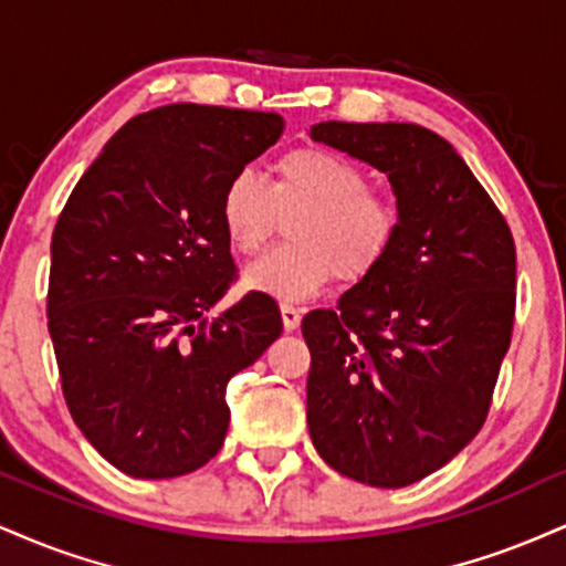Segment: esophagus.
<instances>
[{
  "instance_id": "34e87169",
  "label": "esophagus",
  "mask_w": 566,
  "mask_h": 566,
  "mask_svg": "<svg viewBox=\"0 0 566 566\" xmlns=\"http://www.w3.org/2000/svg\"><path fill=\"white\" fill-rule=\"evenodd\" d=\"M301 318H303V311L301 308H295V305H290V303L282 305V324H284V329L295 332L297 326H301Z\"/></svg>"
}]
</instances>
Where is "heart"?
<instances>
[{"label":"heart","instance_id":"b5f03b06","mask_svg":"<svg viewBox=\"0 0 566 566\" xmlns=\"http://www.w3.org/2000/svg\"><path fill=\"white\" fill-rule=\"evenodd\" d=\"M287 244L269 250L244 269L242 284L276 301H308L332 276L360 282L398 237L400 213L390 197L371 192L364 168L324 147L282 155L265 184L250 168L237 171L218 200L223 234L237 253L261 250L291 216Z\"/></svg>","mask_w":566,"mask_h":566}]
</instances>
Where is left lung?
<instances>
[{
	"mask_svg": "<svg viewBox=\"0 0 566 566\" xmlns=\"http://www.w3.org/2000/svg\"><path fill=\"white\" fill-rule=\"evenodd\" d=\"M311 139L385 174L400 227L385 261L337 311L303 318L308 432L335 472L406 488L446 467L485 424L512 343V231L430 128L326 120Z\"/></svg>",
	"mask_w": 566,
	"mask_h": 566,
	"instance_id": "1",
	"label": "left lung"
}]
</instances>
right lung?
<instances>
[{"label": "right lung", "mask_w": 566, "mask_h": 566, "mask_svg": "<svg viewBox=\"0 0 566 566\" xmlns=\"http://www.w3.org/2000/svg\"><path fill=\"white\" fill-rule=\"evenodd\" d=\"M282 132L276 113L192 102L142 113L57 218L46 316L65 403L132 478L208 464L229 430V379L282 335L261 292L208 316L237 279L218 200Z\"/></svg>", "instance_id": "right-lung-1"}]
</instances>
